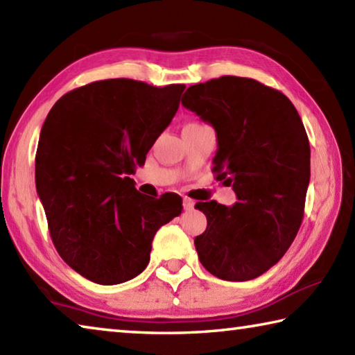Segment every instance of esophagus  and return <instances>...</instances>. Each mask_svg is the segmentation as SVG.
I'll return each mask as SVG.
<instances>
[{"label": "esophagus", "mask_w": 355, "mask_h": 355, "mask_svg": "<svg viewBox=\"0 0 355 355\" xmlns=\"http://www.w3.org/2000/svg\"><path fill=\"white\" fill-rule=\"evenodd\" d=\"M194 205H196L194 200L188 199V197H184V199H183V208L184 209H192V208H194Z\"/></svg>", "instance_id": "esophagus-1"}]
</instances>
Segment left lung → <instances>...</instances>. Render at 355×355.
<instances>
[{
	"mask_svg": "<svg viewBox=\"0 0 355 355\" xmlns=\"http://www.w3.org/2000/svg\"><path fill=\"white\" fill-rule=\"evenodd\" d=\"M182 103L213 125V172L232 186L233 207L197 202L207 230L196 236L208 272L252 280L272 268L302 224L310 182V144L286 95L252 78L220 76L189 86Z\"/></svg>",
	"mask_w": 355,
	"mask_h": 355,
	"instance_id": "1",
	"label": "left lung"
}]
</instances>
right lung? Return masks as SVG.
<instances>
[{"instance_id":"obj_1","label":"right lung","mask_w":355,"mask_h":355,"mask_svg":"<svg viewBox=\"0 0 355 355\" xmlns=\"http://www.w3.org/2000/svg\"><path fill=\"white\" fill-rule=\"evenodd\" d=\"M184 87L114 78L73 89L48 112L35 188L58 254L87 280L139 275L155 233L182 213V197H142L130 175L172 122Z\"/></svg>"}]
</instances>
